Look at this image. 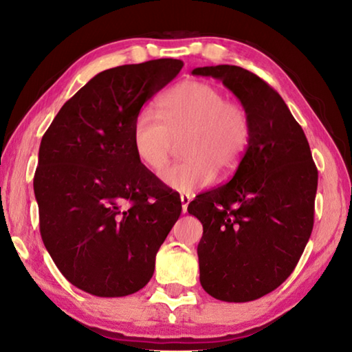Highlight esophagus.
Wrapping results in <instances>:
<instances>
[{
	"label": "esophagus",
	"instance_id": "obj_1",
	"mask_svg": "<svg viewBox=\"0 0 352 352\" xmlns=\"http://www.w3.org/2000/svg\"><path fill=\"white\" fill-rule=\"evenodd\" d=\"M180 199H182V210H183V213H186L188 212V206L190 203V197L188 194H182Z\"/></svg>",
	"mask_w": 352,
	"mask_h": 352
}]
</instances>
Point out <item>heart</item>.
Wrapping results in <instances>:
<instances>
[{
	"mask_svg": "<svg viewBox=\"0 0 352 352\" xmlns=\"http://www.w3.org/2000/svg\"><path fill=\"white\" fill-rule=\"evenodd\" d=\"M252 125L239 102L226 99L221 89L206 82L177 85L158 100V117L142 109L131 128L139 162L160 170L169 162L175 142L183 160L164 169L160 178L170 189L194 192L218 177H229L250 143Z\"/></svg>",
	"mask_w": 352,
	"mask_h": 352,
	"instance_id": "b5f03b06",
	"label": "heart"
}]
</instances>
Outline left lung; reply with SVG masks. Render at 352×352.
I'll use <instances>...</instances> for the list:
<instances>
[{"label":"left lung","mask_w":352,"mask_h":352,"mask_svg":"<svg viewBox=\"0 0 352 352\" xmlns=\"http://www.w3.org/2000/svg\"><path fill=\"white\" fill-rule=\"evenodd\" d=\"M192 74L223 80L252 125L230 182L189 203L203 224L199 282L219 300L259 299L290 276L311 236L318 168L304 129L259 76L236 65L199 67Z\"/></svg>","instance_id":"obj_1"}]
</instances>
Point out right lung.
<instances>
[{
  "label": "right lung",
  "mask_w": 352,
  "mask_h": 352,
  "mask_svg": "<svg viewBox=\"0 0 352 352\" xmlns=\"http://www.w3.org/2000/svg\"><path fill=\"white\" fill-rule=\"evenodd\" d=\"M154 59L96 74L41 140L33 189L47 252L68 282L100 298L148 284L182 201L135 157L131 128L144 102L180 73Z\"/></svg>",
  "instance_id": "right-lung-1"
}]
</instances>
